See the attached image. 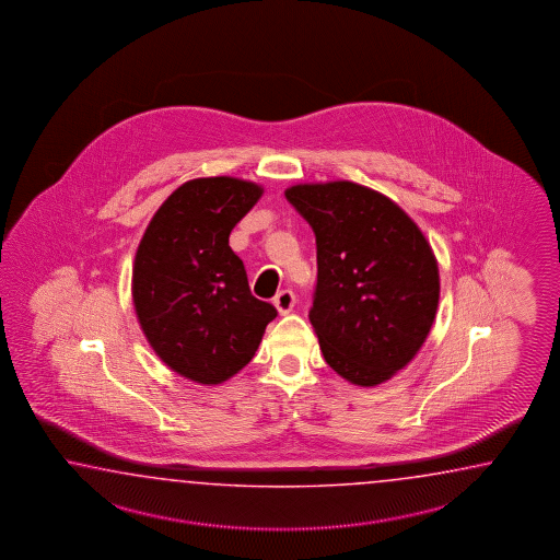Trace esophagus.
Instances as JSON below:
<instances>
[{"instance_id": "1", "label": "esophagus", "mask_w": 560, "mask_h": 560, "mask_svg": "<svg viewBox=\"0 0 560 560\" xmlns=\"http://www.w3.org/2000/svg\"><path fill=\"white\" fill-rule=\"evenodd\" d=\"M294 304H296V296L290 290H282L280 294H276L275 306L282 316L288 314V312H292Z\"/></svg>"}]
</instances>
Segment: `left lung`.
Returning <instances> with one entry per match:
<instances>
[{"instance_id": "8db88e82", "label": "left lung", "mask_w": 560, "mask_h": 560, "mask_svg": "<svg viewBox=\"0 0 560 560\" xmlns=\"http://www.w3.org/2000/svg\"><path fill=\"white\" fill-rule=\"evenodd\" d=\"M284 194L316 234L310 322L322 357L350 384L390 381L436 318L441 276L429 240L398 203L362 184H296Z\"/></svg>"}]
</instances>
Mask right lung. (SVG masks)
I'll use <instances>...</instances> for the list:
<instances>
[{"instance_id":"1","label":"right lung","mask_w":560,"mask_h":560,"mask_svg":"<svg viewBox=\"0 0 560 560\" xmlns=\"http://www.w3.org/2000/svg\"><path fill=\"white\" fill-rule=\"evenodd\" d=\"M250 179H188L158 208L131 268V300L148 345L179 376L222 384L244 369L276 308L252 296L228 240L262 198Z\"/></svg>"}]
</instances>
